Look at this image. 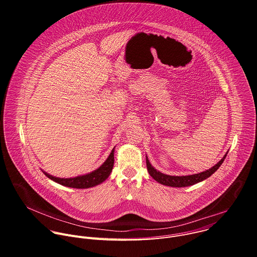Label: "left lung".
Here are the masks:
<instances>
[{
    "mask_svg": "<svg viewBox=\"0 0 257 257\" xmlns=\"http://www.w3.org/2000/svg\"><path fill=\"white\" fill-rule=\"evenodd\" d=\"M227 155L224 156V158L219 161L215 166H213L212 168H210L209 170H206L204 172L195 174V175H189V176H170V175H166L163 174L159 171H157L150 163V161L146 158V167H148V171L150 173V175L159 183L166 186H171V187H187V186H191L196 184L198 182H201L203 180H205L206 178L210 177L221 165L224 163L225 159H226Z\"/></svg>",
    "mask_w": 257,
    "mask_h": 257,
    "instance_id": "8db88e82",
    "label": "left lung"
}]
</instances>
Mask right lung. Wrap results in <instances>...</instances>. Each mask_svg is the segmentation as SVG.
<instances>
[{
    "label": "right lung",
    "mask_w": 257,
    "mask_h": 257,
    "mask_svg": "<svg viewBox=\"0 0 257 257\" xmlns=\"http://www.w3.org/2000/svg\"><path fill=\"white\" fill-rule=\"evenodd\" d=\"M114 150L115 149H113V151L111 152V154H109L106 161L97 170H95L89 174L83 175V176L65 179V178L53 177L52 175H49L46 172H44V173L48 178L59 183V184H61L63 186L72 187V188H79V189L93 187V186L100 184V183L103 182L109 176V174H111L113 167H114Z\"/></svg>",
    "instance_id": "1"
}]
</instances>
